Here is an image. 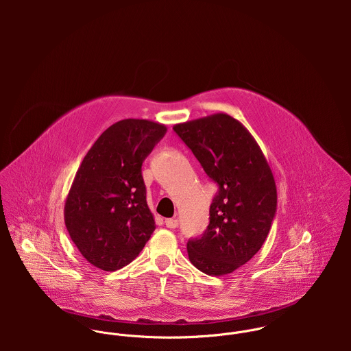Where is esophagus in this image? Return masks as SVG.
<instances>
[{
    "label": "esophagus",
    "instance_id": "esophagus-1",
    "mask_svg": "<svg viewBox=\"0 0 351 351\" xmlns=\"http://www.w3.org/2000/svg\"><path fill=\"white\" fill-rule=\"evenodd\" d=\"M165 224L167 228H177L178 227V220L177 219H166Z\"/></svg>",
    "mask_w": 351,
    "mask_h": 351
}]
</instances>
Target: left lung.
Listing matches in <instances>:
<instances>
[{"mask_svg":"<svg viewBox=\"0 0 351 351\" xmlns=\"http://www.w3.org/2000/svg\"><path fill=\"white\" fill-rule=\"evenodd\" d=\"M173 130L219 185L206 231L188 242L189 259L208 276L230 274L267 238L277 208L273 171L249 130L227 113L180 123Z\"/></svg>","mask_w":351,"mask_h":351,"instance_id":"8db88e82","label":"left lung"}]
</instances>
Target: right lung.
Segmentation results:
<instances>
[{"label":"right lung","mask_w":351,"mask_h":351,"mask_svg":"<svg viewBox=\"0 0 351 351\" xmlns=\"http://www.w3.org/2000/svg\"><path fill=\"white\" fill-rule=\"evenodd\" d=\"M166 131L152 120H120L101 134L75 173L64 224L82 256L101 270L132 262L156 227L142 165Z\"/></svg>","instance_id":"add662e5"}]
</instances>
